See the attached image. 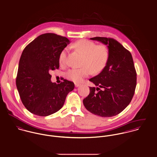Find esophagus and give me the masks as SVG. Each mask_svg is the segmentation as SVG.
Returning <instances> with one entry per match:
<instances>
[{
  "mask_svg": "<svg viewBox=\"0 0 157 157\" xmlns=\"http://www.w3.org/2000/svg\"><path fill=\"white\" fill-rule=\"evenodd\" d=\"M80 85V84H79V83H75V86L76 88L78 87Z\"/></svg>",
  "mask_w": 157,
  "mask_h": 157,
  "instance_id": "1",
  "label": "esophagus"
}]
</instances>
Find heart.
<instances>
[{
    "label": "heart",
    "instance_id": "heart-1",
    "mask_svg": "<svg viewBox=\"0 0 157 157\" xmlns=\"http://www.w3.org/2000/svg\"><path fill=\"white\" fill-rule=\"evenodd\" d=\"M73 47L84 56L80 68H72L65 74L67 78L75 83L82 82L85 78L94 72H101L108 64L109 51L105 45H97L88 40H80L73 44ZM67 48H64L60 53L59 60L65 64L67 57Z\"/></svg>",
    "mask_w": 157,
    "mask_h": 157
}]
</instances>
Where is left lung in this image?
<instances>
[{
	"label": "left lung",
	"mask_w": 157,
	"mask_h": 157,
	"mask_svg": "<svg viewBox=\"0 0 157 157\" xmlns=\"http://www.w3.org/2000/svg\"><path fill=\"white\" fill-rule=\"evenodd\" d=\"M108 45L109 57L107 65L97 75L90 78L96 86L90 87L83 99L86 109L93 114L110 117L122 112L131 103L136 85V72L131 52L112 38L95 37Z\"/></svg>",
	"instance_id": "8db88e82"
}]
</instances>
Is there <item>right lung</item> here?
<instances>
[{"instance_id":"right-lung-1","label":"right lung","mask_w":157,"mask_h":157,"mask_svg":"<svg viewBox=\"0 0 157 157\" xmlns=\"http://www.w3.org/2000/svg\"><path fill=\"white\" fill-rule=\"evenodd\" d=\"M69 43L67 37L44 34L23 51L16 77V86L25 107L33 114L45 117L59 111L67 94L74 88L72 82L63 80L57 85L51 81V71L59 68V57Z\"/></svg>"}]
</instances>
